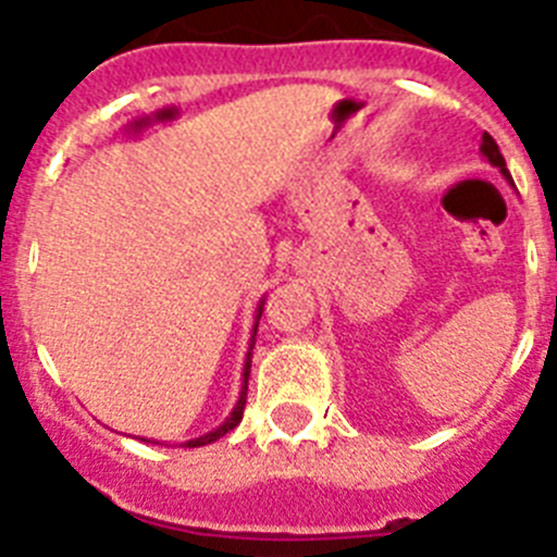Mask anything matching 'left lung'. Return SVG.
<instances>
[{
  "label": "left lung",
  "mask_w": 557,
  "mask_h": 557,
  "mask_svg": "<svg viewBox=\"0 0 557 557\" xmlns=\"http://www.w3.org/2000/svg\"><path fill=\"white\" fill-rule=\"evenodd\" d=\"M482 157H487V162L493 164V168H499L502 176L510 178V171H507V164H505V157H502L499 151V145H496V139L491 137V134H482Z\"/></svg>",
  "instance_id": "8db88e82"
}]
</instances>
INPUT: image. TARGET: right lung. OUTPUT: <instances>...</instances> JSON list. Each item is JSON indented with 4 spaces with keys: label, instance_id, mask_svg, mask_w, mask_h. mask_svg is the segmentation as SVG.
Here are the masks:
<instances>
[{
    "label": "right lung",
    "instance_id": "add662e5",
    "mask_svg": "<svg viewBox=\"0 0 557 557\" xmlns=\"http://www.w3.org/2000/svg\"><path fill=\"white\" fill-rule=\"evenodd\" d=\"M260 313H263V302L258 306V319H260ZM255 331H258V325H255ZM249 370H251V345H249V352H246L244 386H240V398H238V404H235V409H232L230 418H226L224 423L215 429V432L205 434V437H196V440H187V443H182V448H198V446H207V443H215V440L224 437L226 432H232V429L240 423V418H244V406H246V389H249Z\"/></svg>",
    "mask_w": 557,
    "mask_h": 557
}]
</instances>
